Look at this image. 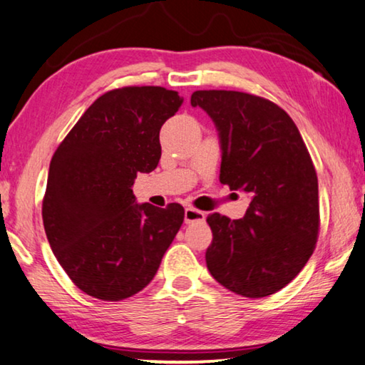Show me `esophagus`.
Wrapping results in <instances>:
<instances>
[{
    "instance_id": "1",
    "label": "esophagus",
    "mask_w": 365,
    "mask_h": 365,
    "mask_svg": "<svg viewBox=\"0 0 365 365\" xmlns=\"http://www.w3.org/2000/svg\"><path fill=\"white\" fill-rule=\"evenodd\" d=\"M184 222H186L187 225L189 223H195V222H205V213L197 210V208L194 207H187L186 210H184Z\"/></svg>"
}]
</instances>
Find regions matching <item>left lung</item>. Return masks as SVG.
<instances>
[{
    "mask_svg": "<svg viewBox=\"0 0 365 365\" xmlns=\"http://www.w3.org/2000/svg\"><path fill=\"white\" fill-rule=\"evenodd\" d=\"M222 143L220 182L250 195L244 218L207 217V268L226 289L265 297L296 278L319 237V182L299 129L273 101L235 91H197Z\"/></svg>",
    "mask_w": 365,
    "mask_h": 365,
    "instance_id": "1",
    "label": "left lung"
}]
</instances>
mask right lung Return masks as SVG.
<instances>
[{
    "instance_id": "add662e5",
    "label": "right lung",
    "mask_w": 365,
    "mask_h": 365,
    "mask_svg": "<svg viewBox=\"0 0 365 365\" xmlns=\"http://www.w3.org/2000/svg\"><path fill=\"white\" fill-rule=\"evenodd\" d=\"M182 98L163 87H123L88 106L53 155L41 207L53 254L86 294L121 301L152 282L184 208L135 204L137 173L161 157L160 129Z\"/></svg>"
}]
</instances>
